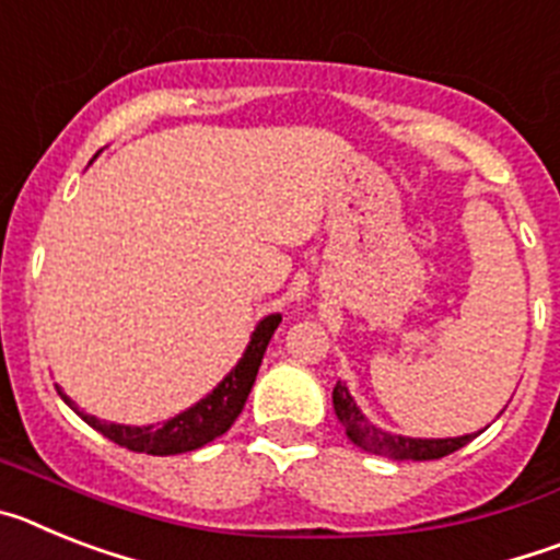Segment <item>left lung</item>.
Wrapping results in <instances>:
<instances>
[{
	"label": "left lung",
	"instance_id": "8db88e82",
	"mask_svg": "<svg viewBox=\"0 0 560 560\" xmlns=\"http://www.w3.org/2000/svg\"><path fill=\"white\" fill-rule=\"evenodd\" d=\"M334 409L339 423L345 427V434L353 440L355 446L364 448L370 454H378V457L389 459H440L446 454L457 452L465 443H471L477 434H463V438H443V440H423V438H400V434H389L384 429H375L361 409L355 407L353 395L348 393V387L336 381L334 387Z\"/></svg>",
	"mask_w": 560,
	"mask_h": 560
}]
</instances>
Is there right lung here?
<instances>
[{"instance_id":"obj_1","label":"right lung","mask_w":560,"mask_h":560,"mask_svg":"<svg viewBox=\"0 0 560 560\" xmlns=\"http://www.w3.org/2000/svg\"><path fill=\"white\" fill-rule=\"evenodd\" d=\"M280 319H283L280 314H269L266 319H260L255 334H252V341L249 348H246L244 359L237 361L235 370L221 381L219 387L212 389L207 398H201L196 407L185 409V412L165 420L160 427H122V423H106V420H97L95 415L81 412V409L75 407V400H69L61 387H58V395L86 420L89 427L97 429L103 438H108L112 443H117V446L128 448V452L156 454V457L196 452V448L207 446L210 440L221 438V434L235 423V418L241 415V409H244L246 398H249L252 384H255L257 370H260V361H264L269 339L275 336Z\"/></svg>"}]
</instances>
